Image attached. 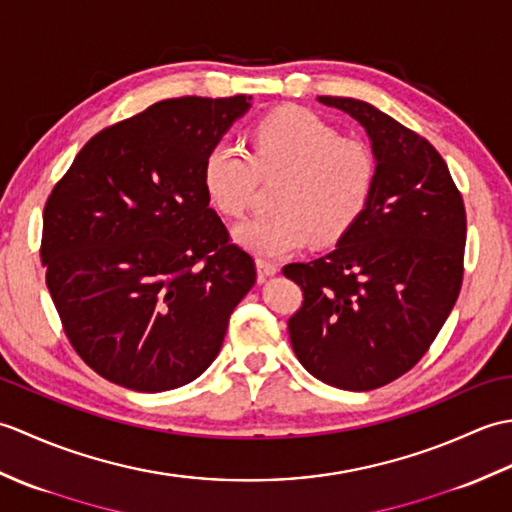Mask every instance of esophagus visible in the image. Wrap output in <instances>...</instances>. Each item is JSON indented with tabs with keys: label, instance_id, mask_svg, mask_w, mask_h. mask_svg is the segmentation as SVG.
<instances>
[{
	"label": "esophagus",
	"instance_id": "esophagus-1",
	"mask_svg": "<svg viewBox=\"0 0 512 512\" xmlns=\"http://www.w3.org/2000/svg\"><path fill=\"white\" fill-rule=\"evenodd\" d=\"M279 273V266L273 264V262H266V259H257V275H259V281H264L268 277H273Z\"/></svg>",
	"mask_w": 512,
	"mask_h": 512
}]
</instances>
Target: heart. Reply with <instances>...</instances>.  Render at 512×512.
I'll return each mask as SVG.
<instances>
[{
	"label": "heart",
	"mask_w": 512,
	"mask_h": 512,
	"mask_svg": "<svg viewBox=\"0 0 512 512\" xmlns=\"http://www.w3.org/2000/svg\"><path fill=\"white\" fill-rule=\"evenodd\" d=\"M281 176L273 215L235 226V244L264 259L297 253L314 237L339 239L363 213L374 189L376 160L356 138L336 134L317 114L281 107L250 132V158L231 143H215L202 162V187L211 206L239 217L253 200L257 178Z\"/></svg>",
	"instance_id": "b5f03b06"
}]
</instances>
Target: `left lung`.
Here are the masks:
<instances>
[{
	"label": "left lung",
	"mask_w": 512,
	"mask_h": 512,
	"mask_svg": "<svg viewBox=\"0 0 512 512\" xmlns=\"http://www.w3.org/2000/svg\"><path fill=\"white\" fill-rule=\"evenodd\" d=\"M319 103L361 123L376 180L334 250L284 266L303 290L288 332L314 378L369 391L409 372L451 314L464 273L466 213L429 140L365 101L319 96Z\"/></svg>",
	"instance_id": "8db88e82"
}]
</instances>
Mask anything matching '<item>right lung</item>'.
Here are the masks:
<instances>
[{
  "mask_svg": "<svg viewBox=\"0 0 512 512\" xmlns=\"http://www.w3.org/2000/svg\"><path fill=\"white\" fill-rule=\"evenodd\" d=\"M253 96L160 101L103 129L43 209L41 262L72 347L96 374L156 394L220 352L255 262L202 187L206 151Z\"/></svg>",
  "mask_w": 512,
  "mask_h": 512,
  "instance_id": "obj_1",
  "label": "right lung"
}]
</instances>
